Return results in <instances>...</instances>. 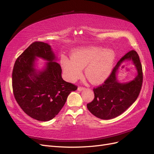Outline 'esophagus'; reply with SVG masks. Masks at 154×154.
Wrapping results in <instances>:
<instances>
[{"label":"esophagus","mask_w":154,"mask_h":154,"mask_svg":"<svg viewBox=\"0 0 154 154\" xmlns=\"http://www.w3.org/2000/svg\"><path fill=\"white\" fill-rule=\"evenodd\" d=\"M85 88H84V87H79L78 88V91L80 92V91H83V90H85Z\"/></svg>","instance_id":"1"}]
</instances>
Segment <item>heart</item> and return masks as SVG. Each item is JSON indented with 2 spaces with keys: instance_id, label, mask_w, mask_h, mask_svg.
<instances>
[{
  "instance_id": "1",
  "label": "heart",
  "mask_w": 154,
  "mask_h": 154,
  "mask_svg": "<svg viewBox=\"0 0 154 154\" xmlns=\"http://www.w3.org/2000/svg\"><path fill=\"white\" fill-rule=\"evenodd\" d=\"M61 58V63L66 78L74 82L82 75L85 69L87 78L93 84L105 82L112 70L116 53L112 49H103L101 46H87L77 48L71 55Z\"/></svg>"
}]
</instances>
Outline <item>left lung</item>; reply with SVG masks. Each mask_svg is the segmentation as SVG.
<instances>
[{
    "label": "left lung",
    "mask_w": 154,
    "mask_h": 154,
    "mask_svg": "<svg viewBox=\"0 0 154 154\" xmlns=\"http://www.w3.org/2000/svg\"><path fill=\"white\" fill-rule=\"evenodd\" d=\"M126 61H132L136 67L137 75L132 81L122 83L117 80L119 67ZM143 71L136 51H130L120 59L110 76L102 85L94 88V99L87 105L96 117L110 119L123 113L136 100L143 83Z\"/></svg>",
    "instance_id": "8db88e82"
}]
</instances>
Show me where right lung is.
<instances>
[{"label": "right lung", "instance_id": "add662e5", "mask_svg": "<svg viewBox=\"0 0 154 154\" xmlns=\"http://www.w3.org/2000/svg\"><path fill=\"white\" fill-rule=\"evenodd\" d=\"M37 57L47 62L35 68ZM51 45L35 42L18 57L13 67L14 96L26 114L40 122L53 119L77 87L62 78V69Z\"/></svg>", "mask_w": 154, "mask_h": 154}]
</instances>
